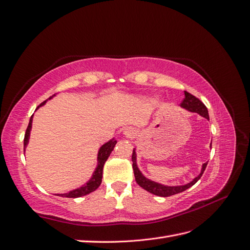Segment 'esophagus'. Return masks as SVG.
<instances>
[{
    "instance_id": "34e87169",
    "label": "esophagus",
    "mask_w": 250,
    "mask_h": 250,
    "mask_svg": "<svg viewBox=\"0 0 250 250\" xmlns=\"http://www.w3.org/2000/svg\"><path fill=\"white\" fill-rule=\"evenodd\" d=\"M124 134L126 137H132L133 134H134V132H133V130L131 129V127H126V129L124 131Z\"/></svg>"
}]
</instances>
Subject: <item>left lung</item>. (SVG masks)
Listing matches in <instances>:
<instances>
[{"label": "left lung", "instance_id": "8db88e82", "mask_svg": "<svg viewBox=\"0 0 250 250\" xmlns=\"http://www.w3.org/2000/svg\"><path fill=\"white\" fill-rule=\"evenodd\" d=\"M184 95H185V98L183 99V101L181 102L180 105H181L183 108L188 109V111H189V112L198 113L200 116L207 118L208 120L210 119L208 118V108L206 107L205 104L199 100L198 98H196L195 96L189 94V92H188V91H184ZM132 163H133L132 167H133V171H134L136 183L144 189L149 191V193L154 194V195L160 196V197H169L172 195H176V194L181 193V191H184L185 189L189 188L190 187H193V185L201 178L202 173L205 172L206 167L208 165V162L202 165V169H201L200 175L198 177H196L193 181L188 183L187 185H180V187H166V185H162L160 183L153 182V181H151V180H149L146 177L143 176V173L139 171L138 167L136 165L135 150H133V153H132Z\"/></svg>", "mask_w": 250, "mask_h": 250}]
</instances>
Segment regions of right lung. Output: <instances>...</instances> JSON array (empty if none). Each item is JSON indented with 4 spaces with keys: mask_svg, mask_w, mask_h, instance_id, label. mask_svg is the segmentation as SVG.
I'll return each instance as SVG.
<instances>
[{
    "mask_svg": "<svg viewBox=\"0 0 250 250\" xmlns=\"http://www.w3.org/2000/svg\"><path fill=\"white\" fill-rule=\"evenodd\" d=\"M44 103H45V101H43L39 106L43 105ZM32 120H33V116L31 117L30 123H28V125L26 127V132H25V135H24V148L26 147V145L28 143V137H30V131H31V127H32ZM116 143H117V141L112 139V141H109L108 143L104 144L103 146L100 148V150H99L98 166L96 168L94 175H92L91 179L89 180L88 182H87L85 185H83L82 188L71 190V191H69V193H66V194H59L57 196L67 197V198H78V197H82V196H85L87 194H90L91 191L96 190L99 187H100V184L102 182V172H103L104 164H105V162L108 159L109 154H111L112 151L114 150Z\"/></svg>",
    "mask_w": 250,
    "mask_h": 250,
    "instance_id": "right-lung-1",
    "label": "right lung"
}]
</instances>
